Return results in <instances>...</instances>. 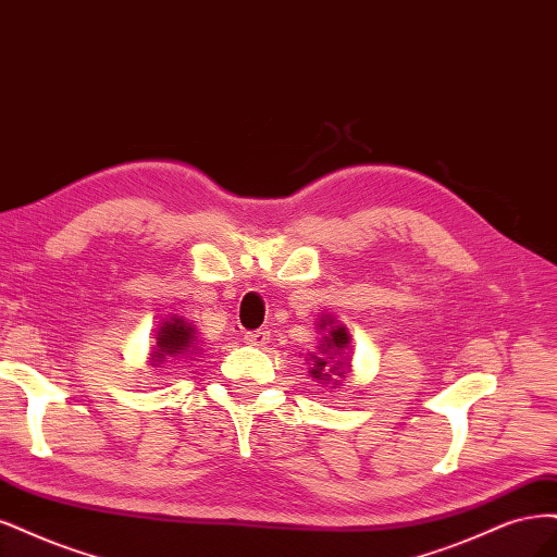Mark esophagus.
<instances>
[{
    "mask_svg": "<svg viewBox=\"0 0 557 557\" xmlns=\"http://www.w3.org/2000/svg\"><path fill=\"white\" fill-rule=\"evenodd\" d=\"M245 343L249 347H263L268 343V333L265 331H252V333H245Z\"/></svg>",
    "mask_w": 557,
    "mask_h": 557,
    "instance_id": "esophagus-1",
    "label": "esophagus"
}]
</instances>
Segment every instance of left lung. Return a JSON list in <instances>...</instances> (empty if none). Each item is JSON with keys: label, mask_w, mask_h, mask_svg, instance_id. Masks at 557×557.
I'll use <instances>...</instances> for the list:
<instances>
[{"label": "left lung", "mask_w": 557, "mask_h": 557, "mask_svg": "<svg viewBox=\"0 0 557 557\" xmlns=\"http://www.w3.org/2000/svg\"><path fill=\"white\" fill-rule=\"evenodd\" d=\"M314 324L321 337L317 349L305 356V361H310V376L319 384H331V388H339V384H343L339 380H345L351 370V335L347 326L339 324L333 314H321Z\"/></svg>", "instance_id": "1"}]
</instances>
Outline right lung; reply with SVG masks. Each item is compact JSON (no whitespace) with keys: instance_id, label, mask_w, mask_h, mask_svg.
Instances as JSON below:
<instances>
[{"instance_id":"1","label":"right lung","mask_w":557,"mask_h":557,"mask_svg":"<svg viewBox=\"0 0 557 557\" xmlns=\"http://www.w3.org/2000/svg\"><path fill=\"white\" fill-rule=\"evenodd\" d=\"M154 335L157 337H154V345L150 347V358H148V366L152 368H161L164 363L177 361V358H189L194 354L203 351V343L191 321L177 314L161 319Z\"/></svg>"}]
</instances>
